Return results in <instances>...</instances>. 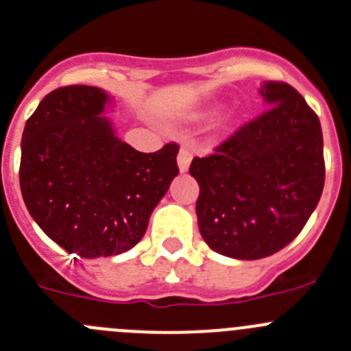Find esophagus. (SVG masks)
Listing matches in <instances>:
<instances>
[{
  "label": "esophagus",
  "mask_w": 351,
  "mask_h": 351,
  "mask_svg": "<svg viewBox=\"0 0 351 351\" xmlns=\"http://www.w3.org/2000/svg\"><path fill=\"white\" fill-rule=\"evenodd\" d=\"M176 160H178V168L180 171H186L189 169V166H191V160H192V152L186 147H182L178 152V157H176Z\"/></svg>",
  "instance_id": "obj_1"
}]
</instances>
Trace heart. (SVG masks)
<instances>
[{
  "label": "heart",
  "mask_w": 351,
  "mask_h": 351,
  "mask_svg": "<svg viewBox=\"0 0 351 351\" xmlns=\"http://www.w3.org/2000/svg\"><path fill=\"white\" fill-rule=\"evenodd\" d=\"M215 114H216V110H204V112L197 114V117H199V119H208V117L215 116Z\"/></svg>",
  "instance_id": "heart-1"
}]
</instances>
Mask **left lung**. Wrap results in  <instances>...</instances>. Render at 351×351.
<instances>
[{"label":"left lung","mask_w":351,"mask_h":351,"mask_svg":"<svg viewBox=\"0 0 351 351\" xmlns=\"http://www.w3.org/2000/svg\"><path fill=\"white\" fill-rule=\"evenodd\" d=\"M265 112L208 157H194L195 213L216 253L260 260L286 247L308 221L326 178L320 121L286 83L260 86Z\"/></svg>","instance_id":"1"}]
</instances>
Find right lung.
Instances as JSON below:
<instances>
[{"mask_svg": "<svg viewBox=\"0 0 351 351\" xmlns=\"http://www.w3.org/2000/svg\"><path fill=\"white\" fill-rule=\"evenodd\" d=\"M110 106L101 88H58L39 101L22 135L25 208L51 241L84 260L138 244L180 171L176 143L138 152L116 135Z\"/></svg>", "mask_w": 351, "mask_h": 351, "instance_id": "right-lung-1", "label": "right lung"}]
</instances>
